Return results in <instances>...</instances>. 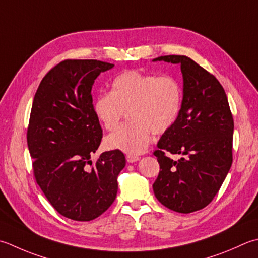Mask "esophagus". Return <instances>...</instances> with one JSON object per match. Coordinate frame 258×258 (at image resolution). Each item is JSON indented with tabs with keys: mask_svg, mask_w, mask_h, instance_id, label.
I'll return each instance as SVG.
<instances>
[{
	"mask_svg": "<svg viewBox=\"0 0 258 258\" xmlns=\"http://www.w3.org/2000/svg\"><path fill=\"white\" fill-rule=\"evenodd\" d=\"M139 160H140V158H139V156H136V155H131V154L126 155V161H127L128 163H134Z\"/></svg>",
	"mask_w": 258,
	"mask_h": 258,
	"instance_id": "34e87169",
	"label": "esophagus"
}]
</instances>
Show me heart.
<instances>
[{"instance_id":"b5f03b06","label":"heart","mask_w":258,"mask_h":258,"mask_svg":"<svg viewBox=\"0 0 258 258\" xmlns=\"http://www.w3.org/2000/svg\"><path fill=\"white\" fill-rule=\"evenodd\" d=\"M182 99V87L172 76L159 77L139 70L117 75L110 93L99 94L93 102L95 117L107 131L117 127L127 112L130 122L105 139L106 148L141 154L150 143L151 132L163 134L174 125Z\"/></svg>"}]
</instances>
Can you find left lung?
Instances as JSON below:
<instances>
[{
  "mask_svg": "<svg viewBox=\"0 0 258 258\" xmlns=\"http://www.w3.org/2000/svg\"><path fill=\"white\" fill-rule=\"evenodd\" d=\"M153 61L180 63L182 107L178 119L161 136L154 155L160 172L153 191L161 204L189 214L208 206L233 163L234 119L223 86L214 75L185 55H162ZM166 153L180 154L172 160Z\"/></svg>",
  "mask_w": 258,
  "mask_h": 258,
  "instance_id": "1",
  "label": "left lung"
}]
</instances>
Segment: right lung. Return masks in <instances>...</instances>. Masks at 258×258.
<instances>
[{
	"label": "right lung",
	"instance_id": "right-lung-1",
	"mask_svg": "<svg viewBox=\"0 0 258 258\" xmlns=\"http://www.w3.org/2000/svg\"><path fill=\"white\" fill-rule=\"evenodd\" d=\"M114 67L99 60H63L44 76L34 95L28 148L37 183L66 218L89 221L114 203L125 155L108 151L93 162L103 130L93 112L92 87Z\"/></svg>",
	"mask_w": 258,
	"mask_h": 258
}]
</instances>
